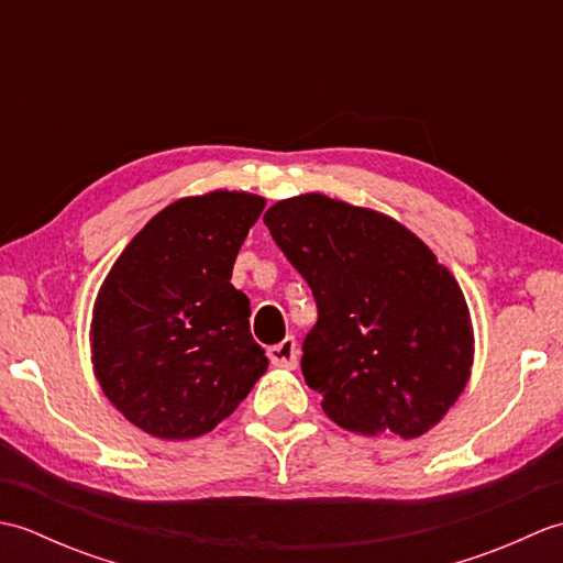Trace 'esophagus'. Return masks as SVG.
<instances>
[{"label":"esophagus","mask_w":563,"mask_h":563,"mask_svg":"<svg viewBox=\"0 0 563 563\" xmlns=\"http://www.w3.org/2000/svg\"><path fill=\"white\" fill-rule=\"evenodd\" d=\"M297 343L292 336L283 339L280 343H275L268 349V357L273 365H283V367H295L297 365Z\"/></svg>","instance_id":"1"}]
</instances>
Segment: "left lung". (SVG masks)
<instances>
[{
	"mask_svg": "<svg viewBox=\"0 0 563 563\" xmlns=\"http://www.w3.org/2000/svg\"><path fill=\"white\" fill-rule=\"evenodd\" d=\"M263 222L314 295L302 375L324 413L361 435L428 433L474 363L454 275L397 220L321 194L275 202Z\"/></svg>",
	"mask_w": 563,
	"mask_h": 563,
	"instance_id": "8db88e82",
	"label": "left lung"
}]
</instances>
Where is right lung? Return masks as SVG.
Wrapping results in <instances>:
<instances>
[{
  "mask_svg": "<svg viewBox=\"0 0 563 563\" xmlns=\"http://www.w3.org/2000/svg\"><path fill=\"white\" fill-rule=\"evenodd\" d=\"M266 200L244 190L181 198L142 227L93 302L91 363L106 397L162 440L206 435L266 373L234 258Z\"/></svg>",
  "mask_w": 563,
  "mask_h": 563,
  "instance_id": "obj_1",
  "label": "right lung"
}]
</instances>
